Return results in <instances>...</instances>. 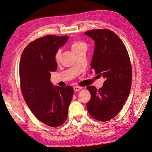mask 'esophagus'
<instances>
[{
	"mask_svg": "<svg viewBox=\"0 0 152 152\" xmlns=\"http://www.w3.org/2000/svg\"><path fill=\"white\" fill-rule=\"evenodd\" d=\"M83 88V87L80 86H75L73 87V90L75 92H78L80 90H81Z\"/></svg>",
	"mask_w": 152,
	"mask_h": 152,
	"instance_id": "esophagus-1",
	"label": "esophagus"
}]
</instances>
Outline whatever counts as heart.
<instances>
[{"label":"heart","mask_w":152,"mask_h":152,"mask_svg":"<svg viewBox=\"0 0 152 152\" xmlns=\"http://www.w3.org/2000/svg\"><path fill=\"white\" fill-rule=\"evenodd\" d=\"M83 47H86V44L85 43H83L82 42H79V41H75L73 42L72 44V50H73V52H74L77 50L83 48ZM60 55H61V50L59 49L57 50V52L55 55V58L56 60H59Z\"/></svg>","instance_id":"1"}]
</instances>
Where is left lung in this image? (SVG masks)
I'll list each match as a JSON object with an SVG mask.
<instances>
[{"label": "left lung", "mask_w": 152, "mask_h": 152, "mask_svg": "<svg viewBox=\"0 0 152 152\" xmlns=\"http://www.w3.org/2000/svg\"><path fill=\"white\" fill-rule=\"evenodd\" d=\"M85 34L95 42L91 69L105 80L99 90L86 87L91 94L86 108L94 118L107 122L119 113L129 96L132 81L129 56L122 40L111 30H91Z\"/></svg>", "instance_id": "8db88e82"}]
</instances>
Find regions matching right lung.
Here are the masks:
<instances>
[{
	"label": "right lung",
	"instance_id": "obj_1",
	"mask_svg": "<svg viewBox=\"0 0 152 152\" xmlns=\"http://www.w3.org/2000/svg\"><path fill=\"white\" fill-rule=\"evenodd\" d=\"M69 37L48 35L33 41L22 53L19 78L23 96L40 122L58 127L66 122L73 88L53 86L50 72H55V55Z\"/></svg>",
	"mask_w": 152,
	"mask_h": 152
}]
</instances>
